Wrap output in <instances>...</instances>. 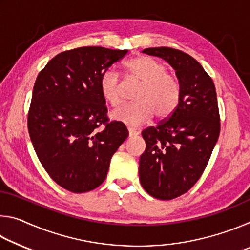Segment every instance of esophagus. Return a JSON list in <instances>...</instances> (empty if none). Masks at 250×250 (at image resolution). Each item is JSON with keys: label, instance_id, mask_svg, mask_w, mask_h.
<instances>
[{"label": "esophagus", "instance_id": "1", "mask_svg": "<svg viewBox=\"0 0 250 250\" xmlns=\"http://www.w3.org/2000/svg\"><path fill=\"white\" fill-rule=\"evenodd\" d=\"M128 131H129L130 135H138L139 133H140V131H139L138 129H134V128H128Z\"/></svg>", "mask_w": 250, "mask_h": 250}]
</instances>
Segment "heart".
Wrapping results in <instances>:
<instances>
[{
    "label": "heart",
    "mask_w": 250,
    "mask_h": 250,
    "mask_svg": "<svg viewBox=\"0 0 250 250\" xmlns=\"http://www.w3.org/2000/svg\"><path fill=\"white\" fill-rule=\"evenodd\" d=\"M130 79L140 83L133 96L134 103L122 104L110 112L112 120L137 126L150 120L153 115L163 119L171 116L179 104L181 87L177 79L167 74V67L154 58L137 56L125 62ZM122 83L115 70L101 76L100 91L112 107L121 101Z\"/></svg>",
    "instance_id": "1"
}]
</instances>
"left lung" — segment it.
<instances>
[{
	"label": "left lung",
	"mask_w": 250,
	"mask_h": 250,
	"mask_svg": "<svg viewBox=\"0 0 250 250\" xmlns=\"http://www.w3.org/2000/svg\"><path fill=\"white\" fill-rule=\"evenodd\" d=\"M142 53L167 62L181 87L172 115L158 126L142 131L146 147L139 161L142 188L151 196L168 201L196 183L218 140L216 89L202 65L188 54L170 47L146 48Z\"/></svg>",
	"instance_id": "left-lung-1"
}]
</instances>
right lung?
Returning <instances> with one entry per match:
<instances>
[{
  "label": "right lung",
  "mask_w": 250,
  "mask_h": 250,
  "mask_svg": "<svg viewBox=\"0 0 250 250\" xmlns=\"http://www.w3.org/2000/svg\"><path fill=\"white\" fill-rule=\"evenodd\" d=\"M128 50L79 47L55 56L37 76L28 112L34 150L49 176L73 193L103 183L129 132L109 121L100 79Z\"/></svg>",
  "instance_id": "right-lung-1"
}]
</instances>
